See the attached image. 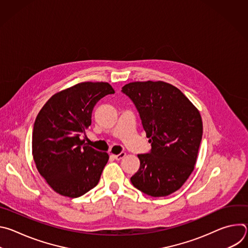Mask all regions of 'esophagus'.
<instances>
[{
  "instance_id": "obj_1",
  "label": "esophagus",
  "mask_w": 248,
  "mask_h": 248,
  "mask_svg": "<svg viewBox=\"0 0 248 248\" xmlns=\"http://www.w3.org/2000/svg\"><path fill=\"white\" fill-rule=\"evenodd\" d=\"M124 156H125V153H124V152H122V153H120V154H118V155H112V157H113L114 159H116V160H121V159H123Z\"/></svg>"
}]
</instances>
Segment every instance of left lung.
Segmentation results:
<instances>
[{
	"label": "left lung",
	"instance_id": "left-lung-1",
	"mask_svg": "<svg viewBox=\"0 0 248 248\" xmlns=\"http://www.w3.org/2000/svg\"><path fill=\"white\" fill-rule=\"evenodd\" d=\"M122 91L135 105L152 147L137 155L140 167L130 182L147 195H170L194 170L203 133L200 113L180 89L164 81L130 82Z\"/></svg>",
	"mask_w": 248,
	"mask_h": 248
}]
</instances>
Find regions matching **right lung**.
<instances>
[{
  "label": "right lung",
  "mask_w": 248,
  "mask_h": 248,
  "mask_svg": "<svg viewBox=\"0 0 248 248\" xmlns=\"http://www.w3.org/2000/svg\"><path fill=\"white\" fill-rule=\"evenodd\" d=\"M115 90L108 82H81L54 94L35 120L32 155L39 173L59 194L77 198L95 187L109 160L84 143L96 103Z\"/></svg>",
  "instance_id": "1"
}]
</instances>
